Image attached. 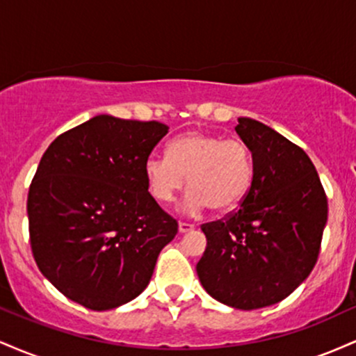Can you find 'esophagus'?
Segmentation results:
<instances>
[{
    "instance_id": "esophagus-1",
    "label": "esophagus",
    "mask_w": 356,
    "mask_h": 356,
    "mask_svg": "<svg viewBox=\"0 0 356 356\" xmlns=\"http://www.w3.org/2000/svg\"><path fill=\"white\" fill-rule=\"evenodd\" d=\"M191 231H194V226H192V224L179 222V232H181V234H186V232H191Z\"/></svg>"
}]
</instances>
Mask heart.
Returning a JSON list of instances; mask_svg holds the SVG:
<instances>
[{
    "instance_id": "1",
    "label": "heart",
    "mask_w": 356,
    "mask_h": 356,
    "mask_svg": "<svg viewBox=\"0 0 356 356\" xmlns=\"http://www.w3.org/2000/svg\"><path fill=\"white\" fill-rule=\"evenodd\" d=\"M167 155L147 157L144 172L155 201L167 204L186 186L182 211L189 216L201 214L211 207L227 212L238 207L252 181V155L238 138H227L207 132H187L174 138Z\"/></svg>"
}]
</instances>
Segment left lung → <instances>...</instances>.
<instances>
[{"instance_id": "left-lung-1", "label": "left lung", "mask_w": 356, "mask_h": 356, "mask_svg": "<svg viewBox=\"0 0 356 356\" xmlns=\"http://www.w3.org/2000/svg\"><path fill=\"white\" fill-rule=\"evenodd\" d=\"M236 132L252 155V181L241 207L202 224L207 246L197 276L209 295L257 309L291 295L316 264L328 201L313 162L271 127L239 117Z\"/></svg>"}]
</instances>
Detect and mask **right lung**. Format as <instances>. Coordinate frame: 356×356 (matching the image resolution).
Returning a JSON list of instances; mask_svg holds the SVG:
<instances>
[{
    "mask_svg": "<svg viewBox=\"0 0 356 356\" xmlns=\"http://www.w3.org/2000/svg\"><path fill=\"white\" fill-rule=\"evenodd\" d=\"M161 122L97 115L51 142L28 192L30 244L50 283L93 312L137 298L177 220L150 195L147 157Z\"/></svg>",
    "mask_w": 356,
    "mask_h": 356,
    "instance_id": "right-lung-1",
    "label": "right lung"
}]
</instances>
